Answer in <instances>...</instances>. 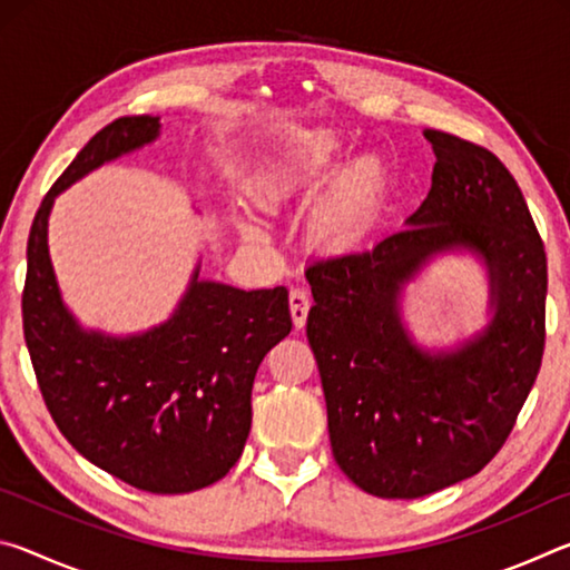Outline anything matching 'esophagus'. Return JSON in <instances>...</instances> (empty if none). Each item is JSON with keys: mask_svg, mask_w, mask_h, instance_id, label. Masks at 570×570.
Instances as JSON below:
<instances>
[{"mask_svg": "<svg viewBox=\"0 0 570 570\" xmlns=\"http://www.w3.org/2000/svg\"><path fill=\"white\" fill-rule=\"evenodd\" d=\"M308 304H312V298H308L304 288H292V294H288V308H292V320L296 330H302L306 324Z\"/></svg>", "mask_w": 570, "mask_h": 570, "instance_id": "esophagus-1", "label": "esophagus"}]
</instances>
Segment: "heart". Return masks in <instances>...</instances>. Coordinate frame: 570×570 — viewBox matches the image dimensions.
<instances>
[{"label":"heart","instance_id":"b5f03b06","mask_svg":"<svg viewBox=\"0 0 570 570\" xmlns=\"http://www.w3.org/2000/svg\"><path fill=\"white\" fill-rule=\"evenodd\" d=\"M342 142L332 130H298L274 160L250 180L256 200L276 208L322 186L336 160ZM387 170L377 156H362L336 173L314 214V234L330 244H346L362 234L366 220L380 208Z\"/></svg>","mask_w":570,"mask_h":570}]
</instances>
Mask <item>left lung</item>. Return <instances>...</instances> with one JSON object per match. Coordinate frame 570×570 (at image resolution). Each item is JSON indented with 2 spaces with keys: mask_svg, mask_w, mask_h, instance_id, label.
Instances as JSON below:
<instances>
[{
  "mask_svg": "<svg viewBox=\"0 0 570 570\" xmlns=\"http://www.w3.org/2000/svg\"><path fill=\"white\" fill-rule=\"evenodd\" d=\"M432 188L404 228L308 266L306 336L336 465L377 498H422L495 458L538 377L546 250L515 178L493 153L440 130ZM489 276V324L452 347L413 340L401 296L442 255Z\"/></svg>",
  "mask_w": 570,
  "mask_h": 570,
  "instance_id": "left-lung-1",
  "label": "left lung"
}]
</instances>
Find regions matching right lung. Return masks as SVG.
Wrapping results in <instances>:
<instances>
[{
  "label": "right lung",
  "mask_w": 570,
  "mask_h": 570,
  "mask_svg": "<svg viewBox=\"0 0 570 570\" xmlns=\"http://www.w3.org/2000/svg\"><path fill=\"white\" fill-rule=\"evenodd\" d=\"M158 135L153 115L115 120L57 178L27 240L22 320L45 404L67 442L132 488L178 495L236 465L256 370L292 332V314L284 286L244 292L200 278V264L168 320L146 332L88 330L67 308L47 244L55 198Z\"/></svg>",
  "instance_id": "1"
}]
</instances>
